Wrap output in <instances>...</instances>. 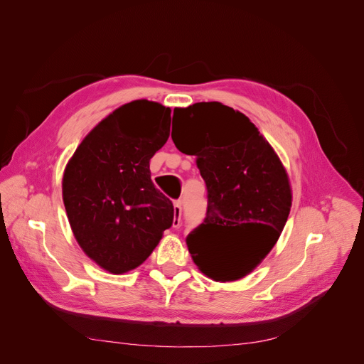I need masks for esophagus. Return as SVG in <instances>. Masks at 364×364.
<instances>
[{
    "instance_id": "obj_1",
    "label": "esophagus",
    "mask_w": 364,
    "mask_h": 364,
    "mask_svg": "<svg viewBox=\"0 0 364 364\" xmlns=\"http://www.w3.org/2000/svg\"><path fill=\"white\" fill-rule=\"evenodd\" d=\"M181 223V200L174 202V220H172V227L177 228Z\"/></svg>"
}]
</instances>
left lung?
Masks as SVG:
<instances>
[{"instance_id": "8db88e82", "label": "left lung", "mask_w": 364, "mask_h": 364, "mask_svg": "<svg viewBox=\"0 0 364 364\" xmlns=\"http://www.w3.org/2000/svg\"><path fill=\"white\" fill-rule=\"evenodd\" d=\"M184 128L172 141L196 156L208 188L203 223L187 236L198 269L215 282L250 274L288 221L292 188L280 158L250 121L220 102L174 109Z\"/></svg>"}]
</instances>
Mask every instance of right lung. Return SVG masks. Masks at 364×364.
Segmentation results:
<instances>
[{"mask_svg": "<svg viewBox=\"0 0 364 364\" xmlns=\"http://www.w3.org/2000/svg\"><path fill=\"white\" fill-rule=\"evenodd\" d=\"M169 127V107L129 102L87 134L65 168L62 193L73 236L109 273L137 269L172 225L174 206L149 168Z\"/></svg>", "mask_w": 364, "mask_h": 364, "instance_id": "obj_1", "label": "right lung"}]
</instances>
